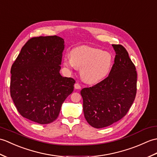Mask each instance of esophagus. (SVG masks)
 <instances>
[{
  "label": "esophagus",
  "instance_id": "1",
  "mask_svg": "<svg viewBox=\"0 0 157 157\" xmlns=\"http://www.w3.org/2000/svg\"><path fill=\"white\" fill-rule=\"evenodd\" d=\"M75 88L76 89H80L81 88V85H80V84L79 83H75Z\"/></svg>",
  "mask_w": 157,
  "mask_h": 157
}]
</instances>
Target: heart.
<instances>
[{
    "label": "heart",
    "mask_w": 157,
    "mask_h": 157,
    "mask_svg": "<svg viewBox=\"0 0 157 157\" xmlns=\"http://www.w3.org/2000/svg\"><path fill=\"white\" fill-rule=\"evenodd\" d=\"M113 62L111 52L86 46L75 48L71 52V58L64 59L66 67L81 70L83 81L90 85L105 79L112 70Z\"/></svg>",
    "instance_id": "1"
}]
</instances>
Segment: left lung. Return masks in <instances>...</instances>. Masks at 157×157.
Segmentation results:
<instances>
[{"instance_id":"1","label":"left lung","mask_w":157,"mask_h":157,"mask_svg":"<svg viewBox=\"0 0 157 157\" xmlns=\"http://www.w3.org/2000/svg\"><path fill=\"white\" fill-rule=\"evenodd\" d=\"M112 46L116 56L109 76L81 91L85 117L95 128L109 126L120 120L127 114L136 95L135 66L123 46L113 44Z\"/></svg>"}]
</instances>
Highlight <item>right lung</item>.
<instances>
[{
	"label": "right lung",
	"instance_id": "add662e5",
	"mask_svg": "<svg viewBox=\"0 0 157 157\" xmlns=\"http://www.w3.org/2000/svg\"><path fill=\"white\" fill-rule=\"evenodd\" d=\"M64 41L57 36L31 38L13 64L10 97L19 113L34 122L56 120L75 81L60 74Z\"/></svg>",
	"mask_w": 157,
	"mask_h": 157
}]
</instances>
